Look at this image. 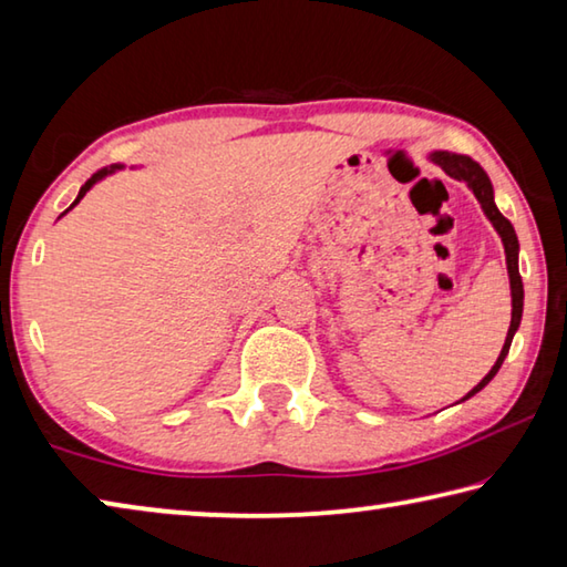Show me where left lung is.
Listing matches in <instances>:
<instances>
[{
  "label": "left lung",
  "instance_id": "left-lung-1",
  "mask_svg": "<svg viewBox=\"0 0 567 567\" xmlns=\"http://www.w3.org/2000/svg\"><path fill=\"white\" fill-rule=\"evenodd\" d=\"M431 158L443 168L445 174L453 176V178H458V182H465V184L473 188V194L481 202L485 216L491 218V224L495 226V231H498L501 238H503L505 261H508V274H511V293H513L511 329H508V336H505V346H503V351L498 355V361H495V365L491 369V373L485 375V379L478 385H475V389L463 399V401H468L471 395L478 393L483 385H488L493 375L498 373V369H501L503 361H505V355H508V351H511L513 336H515V331H518V326H520V316H523V278H520V271H518V236H515L513 224L498 212V206H495L491 178H488V174L483 172L478 162H473L471 156L449 154V152H435Z\"/></svg>",
  "mask_w": 567,
  "mask_h": 567
}]
</instances>
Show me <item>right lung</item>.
Here are the masks:
<instances>
[{
	"mask_svg": "<svg viewBox=\"0 0 567 567\" xmlns=\"http://www.w3.org/2000/svg\"><path fill=\"white\" fill-rule=\"evenodd\" d=\"M114 168H118V166H112V168H99V172H94L92 176H89L86 178V184L82 186V188H79V196H76V202L72 204V206H76L79 202H82V198H84V194L89 192V188H92L96 182H99V178H102V176H106V174H112L114 172ZM72 206H69V208H72ZM69 208H66V212H69Z\"/></svg>",
	"mask_w": 567,
	"mask_h": 567,
	"instance_id": "obj_1",
	"label": "right lung"
}]
</instances>
